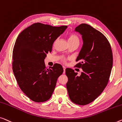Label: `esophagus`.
I'll use <instances>...</instances> for the list:
<instances>
[{"mask_svg": "<svg viewBox=\"0 0 122 122\" xmlns=\"http://www.w3.org/2000/svg\"><path fill=\"white\" fill-rule=\"evenodd\" d=\"M63 73H65V72H66V67L65 66H63Z\"/></svg>", "mask_w": 122, "mask_h": 122, "instance_id": "esophagus-1", "label": "esophagus"}]
</instances>
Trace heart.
<instances>
[{"label":"heart","mask_w":122,"mask_h":122,"mask_svg":"<svg viewBox=\"0 0 122 122\" xmlns=\"http://www.w3.org/2000/svg\"><path fill=\"white\" fill-rule=\"evenodd\" d=\"M68 41L69 42L73 41H79V39L77 37V36L74 34H71L69 36V38H68Z\"/></svg>","instance_id":"b5f03b06"}]
</instances>
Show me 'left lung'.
<instances>
[{
	"instance_id": "obj_1",
	"label": "left lung",
	"mask_w": 122,
	"mask_h": 122,
	"mask_svg": "<svg viewBox=\"0 0 122 122\" xmlns=\"http://www.w3.org/2000/svg\"><path fill=\"white\" fill-rule=\"evenodd\" d=\"M82 36L83 45L76 61L81 67L80 76L72 68L66 69L68 96L72 102L86 105L96 99L105 88L113 66V55L107 38L87 24L75 29Z\"/></svg>"
}]
</instances>
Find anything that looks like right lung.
Masks as SVG:
<instances>
[{
  "label": "right lung",
  "mask_w": 122,
  "mask_h": 122,
  "mask_svg": "<svg viewBox=\"0 0 122 122\" xmlns=\"http://www.w3.org/2000/svg\"><path fill=\"white\" fill-rule=\"evenodd\" d=\"M67 27L37 23L24 29L17 37L13 52V72L22 91L34 102L50 98L57 78L63 73L61 65L55 63L47 68L44 60L52 51L55 41Z\"/></svg>",
  "instance_id": "add662e5"
}]
</instances>
